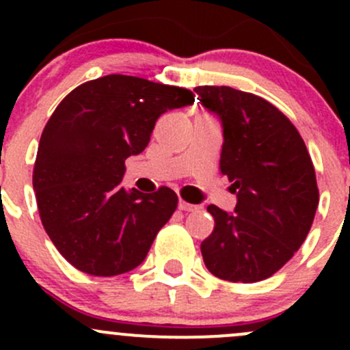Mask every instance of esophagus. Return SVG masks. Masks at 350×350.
<instances>
[{"instance_id": "1", "label": "esophagus", "mask_w": 350, "mask_h": 350, "mask_svg": "<svg viewBox=\"0 0 350 350\" xmlns=\"http://www.w3.org/2000/svg\"><path fill=\"white\" fill-rule=\"evenodd\" d=\"M178 206H179V210H183V211H196L198 210L196 204L186 203V201H183V200H179Z\"/></svg>"}]
</instances>
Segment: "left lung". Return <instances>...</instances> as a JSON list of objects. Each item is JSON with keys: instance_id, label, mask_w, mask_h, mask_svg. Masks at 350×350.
Masks as SVG:
<instances>
[{"instance_id": "8db88e82", "label": "left lung", "mask_w": 350, "mask_h": 350, "mask_svg": "<svg viewBox=\"0 0 350 350\" xmlns=\"http://www.w3.org/2000/svg\"><path fill=\"white\" fill-rule=\"evenodd\" d=\"M224 129L220 171L237 195L234 213L215 204L201 242L204 266L232 283L273 276L295 256L319 206L315 169L298 130L274 105L228 86L195 88Z\"/></svg>"}]
</instances>
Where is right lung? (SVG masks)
I'll return each mask as SVG.
<instances>
[{
	"instance_id": "obj_1",
	"label": "right lung",
	"mask_w": 350,
	"mask_h": 350,
	"mask_svg": "<svg viewBox=\"0 0 350 350\" xmlns=\"http://www.w3.org/2000/svg\"><path fill=\"white\" fill-rule=\"evenodd\" d=\"M195 103L185 88L109 74L61 101L42 132L33 189L45 232L67 262L93 276H116L144 262L178 206L162 186H120L125 159L149 146L159 116Z\"/></svg>"
}]
</instances>
